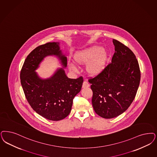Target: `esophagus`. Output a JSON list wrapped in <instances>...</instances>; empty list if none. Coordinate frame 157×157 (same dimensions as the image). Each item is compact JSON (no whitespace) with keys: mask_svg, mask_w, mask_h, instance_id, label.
<instances>
[{"mask_svg":"<svg viewBox=\"0 0 157 157\" xmlns=\"http://www.w3.org/2000/svg\"><path fill=\"white\" fill-rule=\"evenodd\" d=\"M90 86V85L89 84V83L87 81H84L83 83V85H82V87L83 88H87Z\"/></svg>","mask_w":157,"mask_h":157,"instance_id":"34e87169","label":"esophagus"}]
</instances>
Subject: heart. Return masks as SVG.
<instances>
[{
	"label": "heart",
	"instance_id": "obj_1",
	"mask_svg": "<svg viewBox=\"0 0 157 157\" xmlns=\"http://www.w3.org/2000/svg\"><path fill=\"white\" fill-rule=\"evenodd\" d=\"M108 52L101 47L95 46L81 51L75 54L74 59L79 64L86 65L87 73L90 75L96 76L101 74L105 69L108 61ZM68 68L72 71H76L77 68L74 64L69 63Z\"/></svg>",
	"mask_w": 157,
	"mask_h": 157
}]
</instances>
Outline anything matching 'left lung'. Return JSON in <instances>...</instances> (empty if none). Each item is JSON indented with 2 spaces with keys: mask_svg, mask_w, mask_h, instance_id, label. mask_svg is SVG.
I'll list each match as a JSON object with an SVG mask.
<instances>
[{
  "mask_svg": "<svg viewBox=\"0 0 157 157\" xmlns=\"http://www.w3.org/2000/svg\"><path fill=\"white\" fill-rule=\"evenodd\" d=\"M115 53L111 63L95 78L92 84V105L96 114L111 119L124 113L135 98L140 71L135 55L128 47L113 39Z\"/></svg>",
  "mask_w": 157,
  "mask_h": 157,
  "instance_id": "left-lung-1",
  "label": "left lung"
}]
</instances>
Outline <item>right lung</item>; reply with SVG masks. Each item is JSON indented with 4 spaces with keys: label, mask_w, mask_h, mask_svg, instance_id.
I'll return each instance as SVG.
<instances>
[{
    "label": "right lung",
    "mask_w": 157,
    "mask_h": 157,
    "mask_svg": "<svg viewBox=\"0 0 157 157\" xmlns=\"http://www.w3.org/2000/svg\"><path fill=\"white\" fill-rule=\"evenodd\" d=\"M59 42H49L33 50L24 61L20 73L22 87L33 109L44 118L57 121L70 113L73 99L81 90L83 82L81 76L70 79L64 68L67 59ZM55 56L62 68H58L50 77L43 79L36 72L44 58Z\"/></svg>",
    "instance_id": "add662e5"
}]
</instances>
